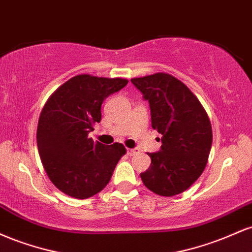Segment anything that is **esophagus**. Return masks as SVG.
Segmentation results:
<instances>
[{"label": "esophagus", "mask_w": 252, "mask_h": 252, "mask_svg": "<svg viewBox=\"0 0 252 252\" xmlns=\"http://www.w3.org/2000/svg\"><path fill=\"white\" fill-rule=\"evenodd\" d=\"M138 153H140V150H138L137 148H134V149L128 148V149H126V154H128L129 156H134L136 154H138Z\"/></svg>", "instance_id": "obj_1"}]
</instances>
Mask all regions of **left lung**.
Returning <instances> with one entry per match:
<instances>
[{
  "instance_id": "8db88e82",
  "label": "left lung",
  "mask_w": 252,
  "mask_h": 252,
  "mask_svg": "<svg viewBox=\"0 0 252 252\" xmlns=\"http://www.w3.org/2000/svg\"><path fill=\"white\" fill-rule=\"evenodd\" d=\"M149 102L152 126L162 135L160 152L148 153L150 167L141 173L147 189L173 196L189 189L202 174L212 146V126L198 98L172 74L132 78Z\"/></svg>"
}]
</instances>
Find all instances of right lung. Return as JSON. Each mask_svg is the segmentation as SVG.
Returning <instances> with one entry per match:
<instances>
[{"label":"right lung","instance_id":"add662e5","mask_svg":"<svg viewBox=\"0 0 252 252\" xmlns=\"http://www.w3.org/2000/svg\"><path fill=\"white\" fill-rule=\"evenodd\" d=\"M126 84L123 78L78 74L59 86L43 105L37 150L46 174L65 194L88 199L99 193L126 153L122 143L105 146L89 137L102 120L103 100Z\"/></svg>","mask_w":252,"mask_h":252}]
</instances>
